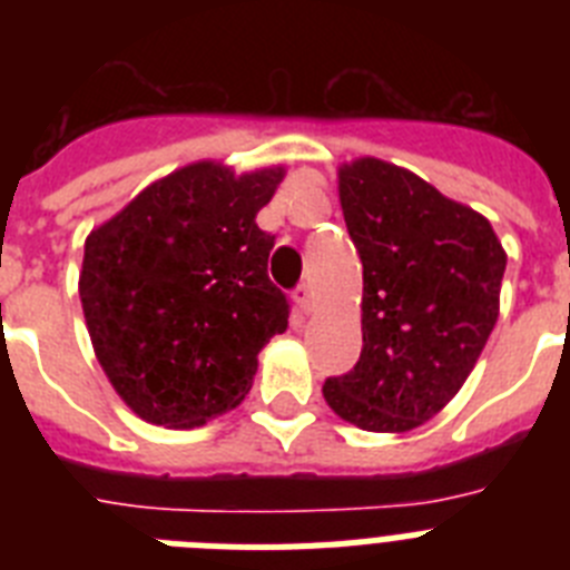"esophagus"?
<instances>
[{
	"label": "esophagus",
	"instance_id": "esophagus-1",
	"mask_svg": "<svg viewBox=\"0 0 570 570\" xmlns=\"http://www.w3.org/2000/svg\"><path fill=\"white\" fill-rule=\"evenodd\" d=\"M294 302H296V308H299L302 314H311V308H314V296H311L308 285H296Z\"/></svg>",
	"mask_w": 570,
	"mask_h": 570
}]
</instances>
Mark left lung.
<instances>
[{
  "label": "left lung",
  "mask_w": 570,
  "mask_h": 570,
  "mask_svg": "<svg viewBox=\"0 0 570 570\" xmlns=\"http://www.w3.org/2000/svg\"><path fill=\"white\" fill-rule=\"evenodd\" d=\"M336 176L362 259V354L322 396L362 431L402 434L465 385L500 316L508 256L485 216L407 168L362 156Z\"/></svg>",
  "instance_id": "8db88e82"
}]
</instances>
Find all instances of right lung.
Here are the masks:
<instances>
[{
	"label": "right lung",
	"mask_w": 570,
	"mask_h": 570,
	"mask_svg": "<svg viewBox=\"0 0 570 570\" xmlns=\"http://www.w3.org/2000/svg\"><path fill=\"white\" fill-rule=\"evenodd\" d=\"M282 165L190 163L150 183L85 239L79 299L94 354L145 422L199 428L239 405L256 356L288 328L256 214Z\"/></svg>",
	"instance_id": "right-lung-1"
}]
</instances>
